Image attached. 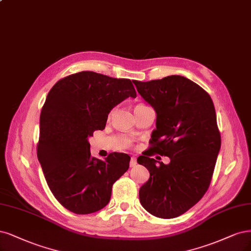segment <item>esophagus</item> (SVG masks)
I'll use <instances>...</instances> for the list:
<instances>
[{"label": "esophagus", "instance_id": "obj_1", "mask_svg": "<svg viewBox=\"0 0 251 251\" xmlns=\"http://www.w3.org/2000/svg\"><path fill=\"white\" fill-rule=\"evenodd\" d=\"M137 164V159L135 157L131 158V161H129V167H135Z\"/></svg>", "mask_w": 251, "mask_h": 251}]
</instances>
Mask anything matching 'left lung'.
Wrapping results in <instances>:
<instances>
[{
  "mask_svg": "<svg viewBox=\"0 0 251 251\" xmlns=\"http://www.w3.org/2000/svg\"><path fill=\"white\" fill-rule=\"evenodd\" d=\"M133 83L157 114L151 151L137 159L151 175L139 190L140 202L155 217L176 218L210 186L221 146L214 103L200 85L181 75ZM152 152L166 155L171 163L150 158Z\"/></svg>",
  "mask_w": 251,
  "mask_h": 251,
  "instance_id": "obj_1",
  "label": "left lung"
}]
</instances>
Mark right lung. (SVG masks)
<instances>
[{
    "instance_id": "add662e5",
    "label": "right lung",
    "mask_w": 251,
    "mask_h": 251,
    "mask_svg": "<svg viewBox=\"0 0 251 251\" xmlns=\"http://www.w3.org/2000/svg\"><path fill=\"white\" fill-rule=\"evenodd\" d=\"M137 97L128 79L81 72L58 81L39 119L37 158L56 200L75 214H91L109 203L112 186L128 169L131 157H91L89 138L106 126L110 111Z\"/></svg>"
}]
</instances>
